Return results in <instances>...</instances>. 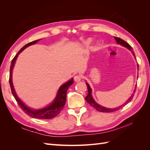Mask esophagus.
I'll return each instance as SVG.
<instances>
[{"mask_svg": "<svg viewBox=\"0 0 150 150\" xmlns=\"http://www.w3.org/2000/svg\"><path fill=\"white\" fill-rule=\"evenodd\" d=\"M74 81H76V82H79V81H80L81 80V76L79 75V74L76 75L74 76Z\"/></svg>", "mask_w": 150, "mask_h": 150, "instance_id": "34e87169", "label": "esophagus"}]
</instances>
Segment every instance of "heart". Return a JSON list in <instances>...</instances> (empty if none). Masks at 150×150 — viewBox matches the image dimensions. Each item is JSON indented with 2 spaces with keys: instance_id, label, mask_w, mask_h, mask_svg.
Returning a JSON list of instances; mask_svg holds the SVG:
<instances>
[{
  "instance_id": "1",
  "label": "heart",
  "mask_w": 150,
  "mask_h": 150,
  "mask_svg": "<svg viewBox=\"0 0 150 150\" xmlns=\"http://www.w3.org/2000/svg\"><path fill=\"white\" fill-rule=\"evenodd\" d=\"M91 39H88V40H87V43H88V44H89V43H90V42H91Z\"/></svg>"
}]
</instances>
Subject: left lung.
<instances>
[{
	"instance_id": "8db88e82",
	"label": "left lung",
	"mask_w": 150,
	"mask_h": 150,
	"mask_svg": "<svg viewBox=\"0 0 150 150\" xmlns=\"http://www.w3.org/2000/svg\"><path fill=\"white\" fill-rule=\"evenodd\" d=\"M115 40H116V42H117V44L122 45V46H125V47H127L128 49H129L131 51H132L133 55V56L135 57V58H136L135 54H134V52L132 51V47H131L128 42H126V41H125L124 40H122V39H120V38H119L115 37ZM86 85H87L88 90V93L87 96H86V97L85 98L86 101H87L92 107H93L94 109H96V110L97 111H100V112H114V111H117V110H120V109H121L122 106H125L126 105V104H128V103H129V102L131 101V99H132L133 98L134 93L135 92V90H134V93H133L132 95H131V96L128 99V101H127L124 104H122V106H119L118 108H116L110 109V108H104V107H103V106H100V105H99L98 104H97L96 102L94 101V100L93 99V98L92 96H91V89L89 85L87 83H86Z\"/></svg>"
}]
</instances>
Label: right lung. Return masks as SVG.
<instances>
[{
	"instance_id": "obj_1",
	"label": "right lung",
	"mask_w": 150,
	"mask_h": 150,
	"mask_svg": "<svg viewBox=\"0 0 150 150\" xmlns=\"http://www.w3.org/2000/svg\"><path fill=\"white\" fill-rule=\"evenodd\" d=\"M39 40L40 39L34 40V41L30 42L25 45L21 49L20 51L18 52V53L15 56V57L13 58V59L12 60V62H11V67H10L9 84L11 86V91L13 97H14V98L16 99L17 104H19V106L21 107V108H22V110H23V111L25 113V114H27L28 116L32 117H33V118L49 120V119H52L53 117L56 116L59 113L63 110L66 101V93L67 91V89L69 88V86H71L72 84H73L74 83L73 79H71L70 81H68V82H67L66 83L61 86L59 89L58 91V93L55 100H54V101L51 104V105H49L46 108L41 109V110H32L31 109L27 107L25 104L20 100V99L17 97V94L15 92V90H14V88H13V84L12 82V69H13V66H14V63L16 62V60L18 55H19V54L23 51L25 48L30 46V45L35 44V43H37Z\"/></svg>"
}]
</instances>
